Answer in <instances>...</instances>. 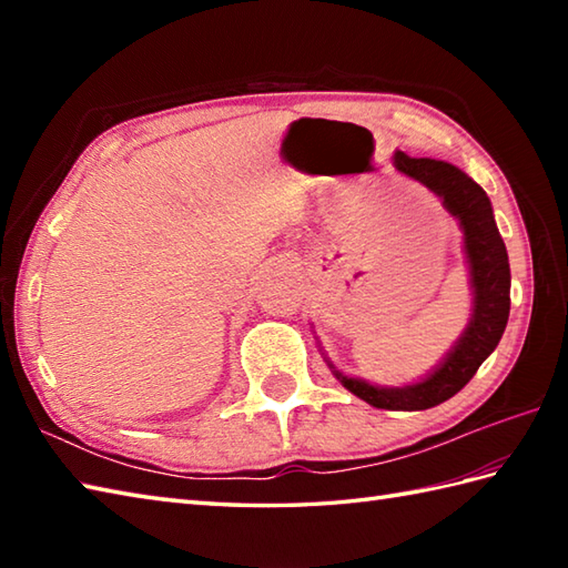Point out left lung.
<instances>
[{
    "instance_id": "obj_1",
    "label": "left lung",
    "mask_w": 568,
    "mask_h": 568,
    "mask_svg": "<svg viewBox=\"0 0 568 568\" xmlns=\"http://www.w3.org/2000/svg\"><path fill=\"white\" fill-rule=\"evenodd\" d=\"M395 168L442 197L446 212L458 220L464 232L470 287H474V315L452 352L419 383L403 385V388H381V385L344 376L332 366V361L327 364L344 388L361 400L381 409L413 413V409H427L449 400L496 352L510 315V263L486 190L464 171L446 161L413 159L403 151L395 153Z\"/></svg>"
}]
</instances>
